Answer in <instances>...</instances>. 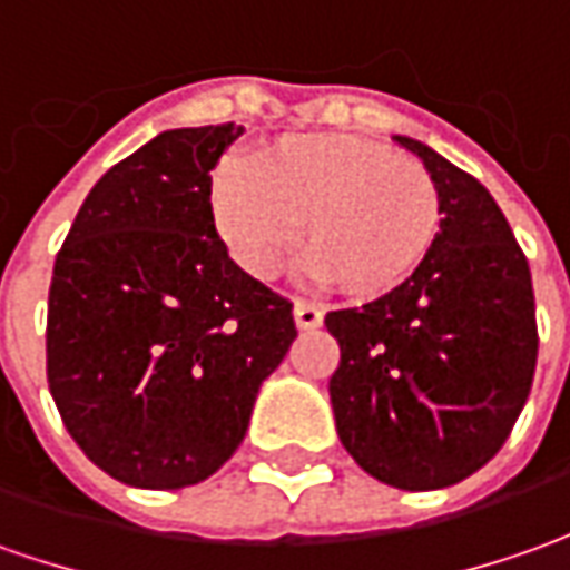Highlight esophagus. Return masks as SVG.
<instances>
[{"mask_svg":"<svg viewBox=\"0 0 570 570\" xmlns=\"http://www.w3.org/2000/svg\"><path fill=\"white\" fill-rule=\"evenodd\" d=\"M293 317H296V327H299V331H315V327H321V321H324L321 308H315L312 302L302 299L293 305Z\"/></svg>","mask_w":570,"mask_h":570,"instance_id":"34e87169","label":"esophagus"}]
</instances>
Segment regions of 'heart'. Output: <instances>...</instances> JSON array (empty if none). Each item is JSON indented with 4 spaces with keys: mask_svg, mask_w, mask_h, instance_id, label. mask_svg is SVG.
<instances>
[{
    "mask_svg": "<svg viewBox=\"0 0 570 570\" xmlns=\"http://www.w3.org/2000/svg\"><path fill=\"white\" fill-rule=\"evenodd\" d=\"M208 205L249 277L271 281L284 268L302 224L308 274L358 302L412 281L443 227L433 174L352 134H286L253 155L249 171L220 165Z\"/></svg>",
    "mask_w": 570,
    "mask_h": 570,
    "instance_id": "obj_1",
    "label": "heart"
}]
</instances>
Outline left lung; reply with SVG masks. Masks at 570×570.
Listing matches in <instances>:
<instances>
[{"label": "left lung", "mask_w": 570, "mask_h": 570, "mask_svg": "<svg viewBox=\"0 0 570 570\" xmlns=\"http://www.w3.org/2000/svg\"><path fill=\"white\" fill-rule=\"evenodd\" d=\"M443 227L412 281L362 308L327 312L340 343L336 433L371 478L440 490L471 478L509 440L537 371L530 265L497 199L417 139Z\"/></svg>", "instance_id": "8db88e82"}]
</instances>
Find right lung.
I'll return each instance as SVG.
<instances>
[{
  "label": "right lung",
  "instance_id": "obj_1",
  "mask_svg": "<svg viewBox=\"0 0 570 570\" xmlns=\"http://www.w3.org/2000/svg\"><path fill=\"white\" fill-rule=\"evenodd\" d=\"M239 134L149 139L99 177L56 255L49 393L83 455L139 490L212 478L296 340L293 302L239 268L212 220V171Z\"/></svg>",
  "mask_w": 570,
  "mask_h": 570
}]
</instances>
